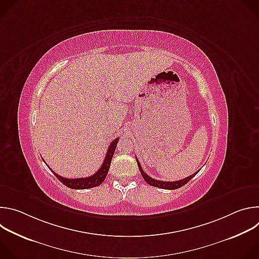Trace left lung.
<instances>
[{
    "label": "left lung",
    "instance_id": "8db88e82",
    "mask_svg": "<svg viewBox=\"0 0 259 259\" xmlns=\"http://www.w3.org/2000/svg\"><path fill=\"white\" fill-rule=\"evenodd\" d=\"M137 161V165H138V168H139V171L143 177V179L150 184V186L152 187H156V188H160V189H164V190H176V189H179L181 188L182 186H184V184L188 183L194 176H196V174L200 171L198 170L196 173L192 174L191 176L187 177V178H183L181 180H177V181H162V180H157V179H154L152 177H150L149 175H147L141 168V165L140 163L138 162V160L136 159Z\"/></svg>",
    "mask_w": 259,
    "mask_h": 259
}]
</instances>
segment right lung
Returning <instances> with one entry per match:
<instances>
[{
	"label": "right lung",
	"mask_w": 259,
	"mask_h": 259,
	"mask_svg": "<svg viewBox=\"0 0 259 259\" xmlns=\"http://www.w3.org/2000/svg\"><path fill=\"white\" fill-rule=\"evenodd\" d=\"M118 141H119V138H116L112 141V143H110V145L108 146L106 156L104 158V161H103L101 167L99 168V170L96 173H94L91 176H88L85 178H64V177L56 174L55 172H53L51 169L50 170L64 184L65 187H67L69 189L85 190V189H91V188L98 187L104 181V179L108 173L109 166H110V163H112V158L115 154Z\"/></svg>",
	"instance_id": "obj_1"
}]
</instances>
